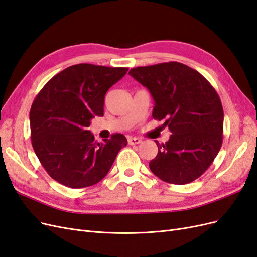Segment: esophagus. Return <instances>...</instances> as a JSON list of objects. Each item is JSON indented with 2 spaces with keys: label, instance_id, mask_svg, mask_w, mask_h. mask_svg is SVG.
I'll return each instance as SVG.
<instances>
[{
  "label": "esophagus",
  "instance_id": "esophagus-1",
  "mask_svg": "<svg viewBox=\"0 0 257 257\" xmlns=\"http://www.w3.org/2000/svg\"><path fill=\"white\" fill-rule=\"evenodd\" d=\"M142 142V140L139 138H134V137H128V144L129 145H136Z\"/></svg>",
  "mask_w": 257,
  "mask_h": 257
}]
</instances>
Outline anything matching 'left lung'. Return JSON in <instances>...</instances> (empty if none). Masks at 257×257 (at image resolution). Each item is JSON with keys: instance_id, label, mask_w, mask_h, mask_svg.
Instances as JSON below:
<instances>
[{"instance_id": "left-lung-1", "label": "left lung", "mask_w": 257, "mask_h": 257, "mask_svg": "<svg viewBox=\"0 0 257 257\" xmlns=\"http://www.w3.org/2000/svg\"><path fill=\"white\" fill-rule=\"evenodd\" d=\"M130 76L145 86L154 99L153 117L165 119L171 137L159 144L150 162L157 177L185 185L210 167L223 141L222 103L216 89L202 74L178 62L136 67Z\"/></svg>"}]
</instances>
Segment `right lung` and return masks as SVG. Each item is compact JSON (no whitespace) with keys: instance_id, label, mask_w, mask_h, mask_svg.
I'll return each instance as SVG.
<instances>
[{"instance_id":"1","label":"right lung","mask_w":257,"mask_h":257,"mask_svg":"<svg viewBox=\"0 0 257 257\" xmlns=\"http://www.w3.org/2000/svg\"><path fill=\"white\" fill-rule=\"evenodd\" d=\"M127 71L125 67L72 65L55 74L36 96L30 111L32 146L57 183L74 189L96 185L127 145L120 134L97 143L87 130L95 116H103L107 89Z\"/></svg>"}]
</instances>
